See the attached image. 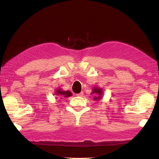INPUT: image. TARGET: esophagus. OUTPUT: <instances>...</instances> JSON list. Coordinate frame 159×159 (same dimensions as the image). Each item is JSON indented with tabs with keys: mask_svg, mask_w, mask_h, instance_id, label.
Listing matches in <instances>:
<instances>
[{
	"mask_svg": "<svg viewBox=\"0 0 159 159\" xmlns=\"http://www.w3.org/2000/svg\"><path fill=\"white\" fill-rule=\"evenodd\" d=\"M83 95H84V92H83V91H81V92H80V93L76 94L77 96H80V97H81V96H82Z\"/></svg>",
	"mask_w": 159,
	"mask_h": 159,
	"instance_id": "obj_1",
	"label": "esophagus"
}]
</instances>
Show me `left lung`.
Masks as SVG:
<instances>
[{"instance_id":"left-lung-1","label":"left lung","mask_w":159,"mask_h":159,"mask_svg":"<svg viewBox=\"0 0 159 159\" xmlns=\"http://www.w3.org/2000/svg\"><path fill=\"white\" fill-rule=\"evenodd\" d=\"M102 90L101 89H99V88H95L93 89V92H92V93H95V94H96V95H98V96L97 98H94L93 99H95V100H98V99H100L101 98H102ZM91 93V94H92Z\"/></svg>"}]
</instances>
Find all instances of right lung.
Returning <instances> with one entry per match:
<instances>
[{
    "instance_id": "right-lung-1",
    "label": "right lung",
    "mask_w": 159,
    "mask_h": 159,
    "mask_svg": "<svg viewBox=\"0 0 159 159\" xmlns=\"http://www.w3.org/2000/svg\"><path fill=\"white\" fill-rule=\"evenodd\" d=\"M56 95L61 96V97H65V98H68L70 96L72 95L71 93L69 91H61L60 89L57 90L56 91Z\"/></svg>"
}]
</instances>
